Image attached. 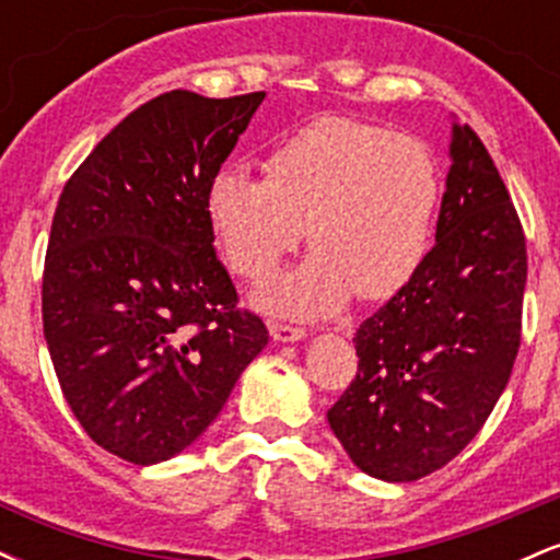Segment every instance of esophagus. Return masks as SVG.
<instances>
[{
    "mask_svg": "<svg viewBox=\"0 0 560 560\" xmlns=\"http://www.w3.org/2000/svg\"><path fill=\"white\" fill-rule=\"evenodd\" d=\"M305 329L300 326H289V324H279V320H271V337L276 342H300L305 339Z\"/></svg>",
    "mask_w": 560,
    "mask_h": 560,
    "instance_id": "esophagus-1",
    "label": "esophagus"
}]
</instances>
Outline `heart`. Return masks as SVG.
I'll return each instance as SVG.
<instances>
[{
  "label": "heart",
  "mask_w": 560,
  "mask_h": 560,
  "mask_svg": "<svg viewBox=\"0 0 560 560\" xmlns=\"http://www.w3.org/2000/svg\"><path fill=\"white\" fill-rule=\"evenodd\" d=\"M262 173L266 182L218 171L205 213L231 271L255 284L298 249L307 223L316 249L266 289V307L316 318L352 294L387 300L419 273L440 202V173L421 139L329 115L279 141Z\"/></svg>",
  "instance_id": "b5f03b06"
}]
</instances>
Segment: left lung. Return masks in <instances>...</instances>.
Masks as SVG:
<instances>
[{
  "label": "left lung",
  "instance_id": "obj_1",
  "mask_svg": "<svg viewBox=\"0 0 560 560\" xmlns=\"http://www.w3.org/2000/svg\"><path fill=\"white\" fill-rule=\"evenodd\" d=\"M436 244L365 318L358 374L326 419L361 471L416 481L447 466L503 395L518 345L526 240L471 126H453Z\"/></svg>",
  "mask_w": 560,
  "mask_h": 560
}]
</instances>
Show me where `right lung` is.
I'll use <instances>...</instances> for the list:
<instances>
[{
    "label": "right lung",
    "mask_w": 560,
    "mask_h": 560,
    "mask_svg": "<svg viewBox=\"0 0 560 560\" xmlns=\"http://www.w3.org/2000/svg\"><path fill=\"white\" fill-rule=\"evenodd\" d=\"M266 92L173 89L94 147L57 202L42 279L62 395L100 447L168 460L268 345L213 247L205 195Z\"/></svg>",
    "instance_id": "obj_1"
}]
</instances>
